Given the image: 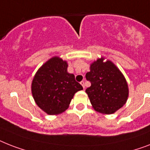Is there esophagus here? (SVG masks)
<instances>
[{
	"label": "esophagus",
	"instance_id": "obj_1",
	"mask_svg": "<svg viewBox=\"0 0 150 150\" xmlns=\"http://www.w3.org/2000/svg\"><path fill=\"white\" fill-rule=\"evenodd\" d=\"M80 84H81V86H82V87H83V88H85V81H81V82H80Z\"/></svg>",
	"mask_w": 150,
	"mask_h": 150
}]
</instances>
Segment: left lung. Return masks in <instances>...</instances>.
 <instances>
[{
  "label": "left lung",
  "instance_id": "obj_1",
  "mask_svg": "<svg viewBox=\"0 0 150 150\" xmlns=\"http://www.w3.org/2000/svg\"><path fill=\"white\" fill-rule=\"evenodd\" d=\"M91 86L86 92L93 109L98 112L110 115L126 104L129 97L127 81L112 62L102 57L90 64L86 73Z\"/></svg>",
  "mask_w": 150,
  "mask_h": 150
}]
</instances>
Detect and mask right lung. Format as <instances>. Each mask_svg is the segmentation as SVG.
I'll return each mask as SVG.
<instances>
[{"instance_id": "1", "label": "right lung", "mask_w": 150, "mask_h": 150, "mask_svg": "<svg viewBox=\"0 0 150 150\" xmlns=\"http://www.w3.org/2000/svg\"><path fill=\"white\" fill-rule=\"evenodd\" d=\"M67 69V61L54 56L42 64L34 76L31 83L33 98L47 115L62 113L69 107L74 95L83 89Z\"/></svg>"}]
</instances>
